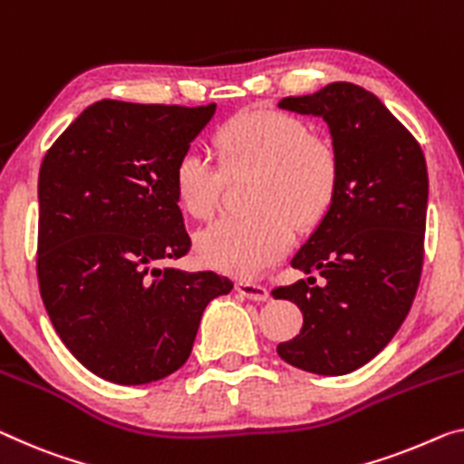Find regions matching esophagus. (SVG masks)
Listing matches in <instances>:
<instances>
[{
    "label": "esophagus",
    "instance_id": "34e87169",
    "mask_svg": "<svg viewBox=\"0 0 464 464\" xmlns=\"http://www.w3.org/2000/svg\"><path fill=\"white\" fill-rule=\"evenodd\" d=\"M237 290L240 296H245V298H248V301H255V303H263L269 298L267 288L259 286V284H253V282H238Z\"/></svg>",
    "mask_w": 464,
    "mask_h": 464
}]
</instances>
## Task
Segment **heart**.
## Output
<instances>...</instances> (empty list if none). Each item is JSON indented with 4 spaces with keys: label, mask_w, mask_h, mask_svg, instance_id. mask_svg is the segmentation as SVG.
Masks as SVG:
<instances>
[{
    "label": "heart",
    "mask_w": 464,
    "mask_h": 464,
    "mask_svg": "<svg viewBox=\"0 0 464 464\" xmlns=\"http://www.w3.org/2000/svg\"><path fill=\"white\" fill-rule=\"evenodd\" d=\"M227 169L255 168L245 213L226 216L198 234V256L219 272L253 277L290 248L295 224L309 227L324 216L338 188V153L303 120L272 110H245L218 132ZM174 184L192 216L208 219L219 208L224 169L208 153L187 149L174 166Z\"/></svg>",
    "instance_id": "1"
}]
</instances>
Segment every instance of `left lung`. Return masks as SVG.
Listing matches in <instances>:
<instances>
[{"instance_id": "obj_1", "label": "left lung", "mask_w": 464, "mask_h": 464, "mask_svg": "<svg viewBox=\"0 0 464 464\" xmlns=\"http://www.w3.org/2000/svg\"><path fill=\"white\" fill-rule=\"evenodd\" d=\"M282 110L324 118L338 153V188L292 267L319 274L274 290L303 313V330L277 346L292 367L346 375L373 359L409 315L423 266L425 155L373 92L332 82L286 97Z\"/></svg>"}]
</instances>
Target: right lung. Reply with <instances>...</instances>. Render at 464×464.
Wrapping results in <instances>:
<instances>
[{
	"label": "right lung",
	"mask_w": 464,
	"mask_h": 464,
	"mask_svg": "<svg viewBox=\"0 0 464 464\" xmlns=\"http://www.w3.org/2000/svg\"><path fill=\"white\" fill-rule=\"evenodd\" d=\"M216 103L103 99L53 142L39 172L37 274L63 344L91 373L139 386L180 369L201 315L234 284L160 267L187 255L174 166Z\"/></svg>",
	"instance_id": "right-lung-1"
}]
</instances>
